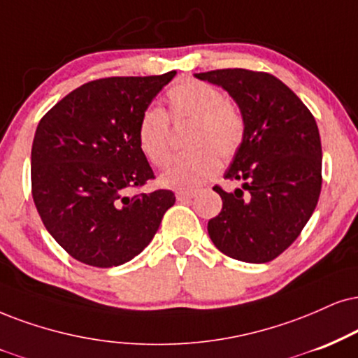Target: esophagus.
<instances>
[{"mask_svg":"<svg viewBox=\"0 0 358 358\" xmlns=\"http://www.w3.org/2000/svg\"><path fill=\"white\" fill-rule=\"evenodd\" d=\"M197 196V191H194V189H187V191H178L176 192V197H178V201H189L192 199V197Z\"/></svg>","mask_w":358,"mask_h":358,"instance_id":"obj_1","label":"esophagus"}]
</instances>
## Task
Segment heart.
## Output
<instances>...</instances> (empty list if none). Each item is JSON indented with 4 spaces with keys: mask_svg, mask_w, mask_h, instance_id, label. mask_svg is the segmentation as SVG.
<instances>
[{
    "mask_svg": "<svg viewBox=\"0 0 358 358\" xmlns=\"http://www.w3.org/2000/svg\"><path fill=\"white\" fill-rule=\"evenodd\" d=\"M167 104L174 122L191 119L186 134L187 152L171 162L161 184L171 189H192L219 171V157L229 161L239 152L245 138V121L237 106L209 83L186 79L167 91ZM138 144L144 157L156 167L171 159L169 117L156 106H149L138 122Z\"/></svg>",
    "mask_w": 358,
    "mask_h": 358,
    "instance_id": "obj_1",
    "label": "heart"
}]
</instances>
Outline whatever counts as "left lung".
<instances>
[{"label":"left lung","mask_w":358,"mask_h":358,"mask_svg":"<svg viewBox=\"0 0 358 358\" xmlns=\"http://www.w3.org/2000/svg\"><path fill=\"white\" fill-rule=\"evenodd\" d=\"M194 76L227 91L245 121L244 143L224 174L242 187H214L222 210L207 232L229 257L268 262L297 239L319 201V127L297 94L272 74L236 68Z\"/></svg>","instance_id":"8db88e82"}]
</instances>
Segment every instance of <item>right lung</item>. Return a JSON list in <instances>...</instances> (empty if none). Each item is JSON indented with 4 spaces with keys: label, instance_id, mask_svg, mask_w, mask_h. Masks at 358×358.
Instances as JSON below:
<instances>
[{
    "label": "right lung",
    "instance_id": "1",
    "mask_svg": "<svg viewBox=\"0 0 358 358\" xmlns=\"http://www.w3.org/2000/svg\"><path fill=\"white\" fill-rule=\"evenodd\" d=\"M176 71L86 83L44 114L31 149V187L44 227L71 257L116 267L143 252L172 191L129 196L154 179L138 144L141 114Z\"/></svg>",
    "mask_w": 358,
    "mask_h": 358
}]
</instances>
